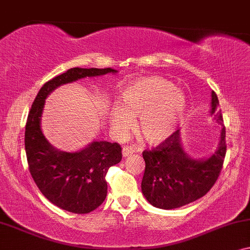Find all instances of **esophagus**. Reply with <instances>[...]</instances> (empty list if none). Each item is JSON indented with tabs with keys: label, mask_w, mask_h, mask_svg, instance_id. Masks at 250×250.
I'll use <instances>...</instances> for the list:
<instances>
[{
	"label": "esophagus",
	"mask_w": 250,
	"mask_h": 250,
	"mask_svg": "<svg viewBox=\"0 0 250 250\" xmlns=\"http://www.w3.org/2000/svg\"><path fill=\"white\" fill-rule=\"evenodd\" d=\"M133 153H136V148L132 146H125L124 148H122V155H124V157H128L130 155H132Z\"/></svg>",
	"instance_id": "obj_1"
}]
</instances>
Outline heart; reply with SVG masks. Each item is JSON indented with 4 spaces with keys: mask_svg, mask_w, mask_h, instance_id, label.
Masks as SVG:
<instances>
[{
    "mask_svg": "<svg viewBox=\"0 0 250 250\" xmlns=\"http://www.w3.org/2000/svg\"><path fill=\"white\" fill-rule=\"evenodd\" d=\"M122 106L113 107L110 125L113 135L122 138L139 117V131L147 142L160 144L173 133L184 117L187 100L174 83L152 76L135 80L121 91Z\"/></svg>",
    "mask_w": 250,
    "mask_h": 250,
    "instance_id": "obj_1",
    "label": "heart"
}]
</instances>
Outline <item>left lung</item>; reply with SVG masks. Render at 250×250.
Returning <instances> with one entry per match:
<instances>
[{
  "label": "left lung",
  "instance_id": "8db88e82",
  "mask_svg": "<svg viewBox=\"0 0 250 250\" xmlns=\"http://www.w3.org/2000/svg\"><path fill=\"white\" fill-rule=\"evenodd\" d=\"M219 105V98L212 91L210 115H215L222 130L217 149L209 157L197 160L189 156L182 147L180 130L156 148L143 152L146 167L142 191L153 206L162 209L185 206L206 195L216 182L227 153L226 128Z\"/></svg>",
  "mask_w": 250,
  "mask_h": 250
}]
</instances>
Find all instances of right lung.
I'll return each instance as SVG.
<instances>
[{
    "mask_svg": "<svg viewBox=\"0 0 250 250\" xmlns=\"http://www.w3.org/2000/svg\"><path fill=\"white\" fill-rule=\"evenodd\" d=\"M111 68L69 69L44 83L29 111L24 131V148L29 171L42 194L60 208L87 214L102 205L107 194L105 175L122 160L118 143L93 142L75 153L54 148L41 128L45 100L55 88L86 77L117 73Z\"/></svg>",
    "mask_w": 250,
    "mask_h": 250,
    "instance_id": "add662e5",
    "label": "right lung"
}]
</instances>
